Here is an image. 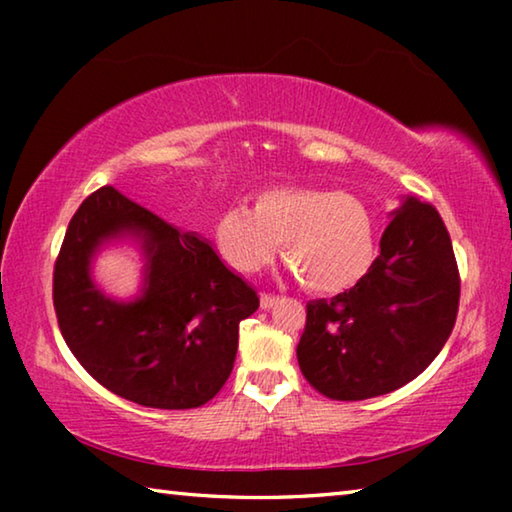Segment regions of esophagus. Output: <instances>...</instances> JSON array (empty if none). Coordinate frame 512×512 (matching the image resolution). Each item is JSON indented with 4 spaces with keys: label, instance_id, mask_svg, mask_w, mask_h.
<instances>
[{
    "label": "esophagus",
    "instance_id": "34e87169",
    "mask_svg": "<svg viewBox=\"0 0 512 512\" xmlns=\"http://www.w3.org/2000/svg\"><path fill=\"white\" fill-rule=\"evenodd\" d=\"M277 300H280V298L271 296V293H262V298H259V305H262V309H271Z\"/></svg>",
    "mask_w": 512,
    "mask_h": 512
}]
</instances>
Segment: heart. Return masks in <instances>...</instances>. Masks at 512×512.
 I'll use <instances>...</instances> for the list:
<instances>
[{
	"label": "heart",
	"instance_id": "1",
	"mask_svg": "<svg viewBox=\"0 0 512 512\" xmlns=\"http://www.w3.org/2000/svg\"><path fill=\"white\" fill-rule=\"evenodd\" d=\"M212 235L223 262L241 275L264 271L282 241L291 273L316 293L352 289L377 257V223L368 205L307 185L266 187L253 196V207H225Z\"/></svg>",
	"mask_w": 512,
	"mask_h": 512
}]
</instances>
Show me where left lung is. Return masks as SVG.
Segmentation results:
<instances>
[{"label": "left lung", "instance_id": "left-lung-1", "mask_svg": "<svg viewBox=\"0 0 512 512\" xmlns=\"http://www.w3.org/2000/svg\"><path fill=\"white\" fill-rule=\"evenodd\" d=\"M391 216L368 275L332 300L307 302L298 363L329 400H368L409 384L454 329L461 280L438 210L406 196Z\"/></svg>", "mask_w": 512, "mask_h": 512}]
</instances>
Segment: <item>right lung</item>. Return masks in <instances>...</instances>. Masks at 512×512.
I'll return each instance as SVG.
<instances>
[{"label":"right lung","mask_w":512,"mask_h":512,"mask_svg":"<svg viewBox=\"0 0 512 512\" xmlns=\"http://www.w3.org/2000/svg\"><path fill=\"white\" fill-rule=\"evenodd\" d=\"M126 238L141 246L145 280L135 299L117 301L96 287L91 262ZM54 307L67 348L101 386L151 409H196L228 381L239 323L259 298L210 241L101 187L69 221Z\"/></svg>","instance_id":"obj_1"}]
</instances>
